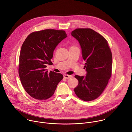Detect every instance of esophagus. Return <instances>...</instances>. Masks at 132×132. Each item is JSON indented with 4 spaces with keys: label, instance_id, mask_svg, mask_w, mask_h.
Instances as JSON below:
<instances>
[{
    "label": "esophagus",
    "instance_id": "esophagus-1",
    "mask_svg": "<svg viewBox=\"0 0 132 132\" xmlns=\"http://www.w3.org/2000/svg\"><path fill=\"white\" fill-rule=\"evenodd\" d=\"M63 76L65 78H66V79H69L71 77V75H66V74H64L63 75Z\"/></svg>",
    "mask_w": 132,
    "mask_h": 132
}]
</instances>
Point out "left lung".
Returning <instances> with one entry per match:
<instances>
[{
	"instance_id": "8db88e82",
	"label": "left lung",
	"mask_w": 132,
	"mask_h": 132,
	"mask_svg": "<svg viewBox=\"0 0 132 132\" xmlns=\"http://www.w3.org/2000/svg\"><path fill=\"white\" fill-rule=\"evenodd\" d=\"M71 34L80 44L87 71L86 76H75L78 85L74 91L80 99L92 101L101 95L111 76L112 53L104 37L92 29H76Z\"/></svg>"
}]
</instances>
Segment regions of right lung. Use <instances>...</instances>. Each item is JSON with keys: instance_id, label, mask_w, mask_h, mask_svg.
I'll use <instances>...</instances> for the list:
<instances>
[{"instance_id": "add662e5", "label": "right lung", "mask_w": 132, "mask_h": 132, "mask_svg": "<svg viewBox=\"0 0 132 132\" xmlns=\"http://www.w3.org/2000/svg\"><path fill=\"white\" fill-rule=\"evenodd\" d=\"M65 31L46 29L29 34L21 48L19 75L26 91L34 99L46 100L51 97L63 75L46 68L57 45L67 37Z\"/></svg>"}]
</instances>
